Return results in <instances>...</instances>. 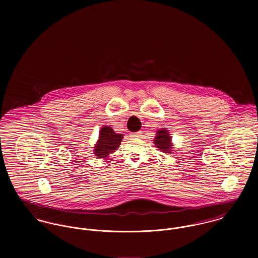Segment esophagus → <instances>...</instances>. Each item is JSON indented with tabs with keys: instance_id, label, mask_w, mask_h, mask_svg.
Segmentation results:
<instances>
[{
	"instance_id": "1",
	"label": "esophagus",
	"mask_w": 258,
	"mask_h": 258,
	"mask_svg": "<svg viewBox=\"0 0 258 258\" xmlns=\"http://www.w3.org/2000/svg\"><path fill=\"white\" fill-rule=\"evenodd\" d=\"M131 137H133V138H136V139H138V138H141V137H142V131H138V132L132 133V134H131Z\"/></svg>"
}]
</instances>
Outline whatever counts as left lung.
I'll list each match as a JSON object with an SVG mask.
<instances>
[{
    "label": "left lung",
    "mask_w": 258,
    "mask_h": 258,
    "mask_svg": "<svg viewBox=\"0 0 258 258\" xmlns=\"http://www.w3.org/2000/svg\"><path fill=\"white\" fill-rule=\"evenodd\" d=\"M154 143L156 147L159 148L164 153H171L173 149V144H172V138L169 134V131L162 128L157 131L156 137L154 139Z\"/></svg>",
    "instance_id": "8db88e82"
}]
</instances>
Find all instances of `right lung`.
I'll use <instances>...</instances> for the list:
<instances>
[{
  "mask_svg": "<svg viewBox=\"0 0 258 258\" xmlns=\"http://www.w3.org/2000/svg\"><path fill=\"white\" fill-rule=\"evenodd\" d=\"M123 139L122 134H117L109 126H103L99 132V139L94 147V155L97 158L106 159L108 155L115 152Z\"/></svg>",
  "mask_w": 258,
  "mask_h": 258,
  "instance_id": "add662e5",
  "label": "right lung"
}]
</instances>
